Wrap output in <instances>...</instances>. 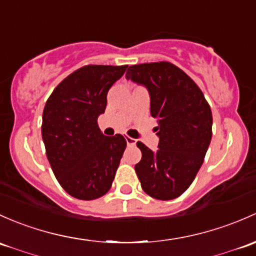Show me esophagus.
<instances>
[{"instance_id":"34e87169","label":"esophagus","mask_w":256,"mask_h":256,"mask_svg":"<svg viewBox=\"0 0 256 256\" xmlns=\"http://www.w3.org/2000/svg\"><path fill=\"white\" fill-rule=\"evenodd\" d=\"M126 140V144H128V146H134V144H136V140L132 138V137H125Z\"/></svg>"}]
</instances>
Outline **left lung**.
I'll return each mask as SVG.
<instances>
[{
    "mask_svg": "<svg viewBox=\"0 0 256 256\" xmlns=\"http://www.w3.org/2000/svg\"><path fill=\"white\" fill-rule=\"evenodd\" d=\"M126 78L146 86L150 115L157 119V150L141 141L135 166L144 192L157 200H173L192 185L212 137V112L198 86L168 61L132 64Z\"/></svg>",
    "mask_w": 256,
    "mask_h": 256,
    "instance_id": "1",
    "label": "left lung"
}]
</instances>
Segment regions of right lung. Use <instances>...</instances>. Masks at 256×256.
<instances>
[{"mask_svg": "<svg viewBox=\"0 0 256 256\" xmlns=\"http://www.w3.org/2000/svg\"><path fill=\"white\" fill-rule=\"evenodd\" d=\"M128 64H86L61 80L45 104L42 135L56 179L67 194L96 200L109 192L126 148L120 134L104 136L98 116Z\"/></svg>", "mask_w": 256, "mask_h": 256, "instance_id": "right-lung-1", "label": "right lung"}]
</instances>
